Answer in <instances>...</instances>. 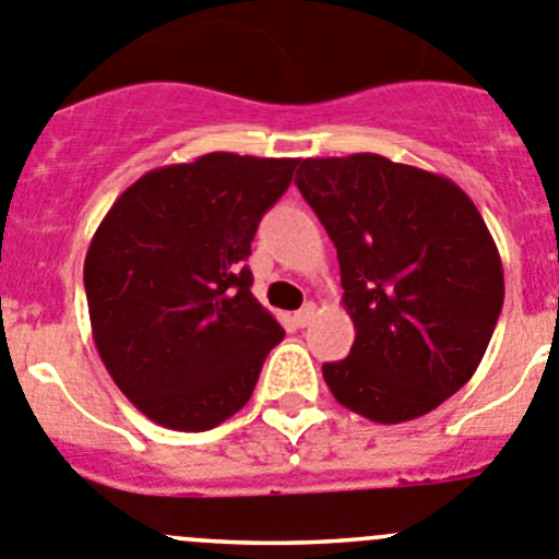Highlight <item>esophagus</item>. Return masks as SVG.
<instances>
[{
    "label": "esophagus",
    "instance_id": "1",
    "mask_svg": "<svg viewBox=\"0 0 559 559\" xmlns=\"http://www.w3.org/2000/svg\"><path fill=\"white\" fill-rule=\"evenodd\" d=\"M312 318H316V305H312V301H307L305 307H301L299 312H296L294 316V321L299 323V326H310V321Z\"/></svg>",
    "mask_w": 559,
    "mask_h": 559
}]
</instances>
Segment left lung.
I'll list each match as a JSON object with an SVG mask.
<instances>
[{
	"label": "left lung",
	"instance_id": "1",
	"mask_svg": "<svg viewBox=\"0 0 559 559\" xmlns=\"http://www.w3.org/2000/svg\"><path fill=\"white\" fill-rule=\"evenodd\" d=\"M296 186L334 241L356 340L323 365L350 412L395 425L433 412L480 365L504 276L480 211L450 178L376 153L305 158Z\"/></svg>",
	"mask_w": 559,
	"mask_h": 559
}]
</instances>
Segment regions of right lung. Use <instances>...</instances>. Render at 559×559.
<instances>
[{"label":"right lung","mask_w":559,"mask_h":559,"mask_svg":"<svg viewBox=\"0 0 559 559\" xmlns=\"http://www.w3.org/2000/svg\"><path fill=\"white\" fill-rule=\"evenodd\" d=\"M299 158L209 153L117 197L84 260L93 340L153 423L209 430L252 397L283 326L252 296V238Z\"/></svg>","instance_id":"right-lung-1"}]
</instances>
